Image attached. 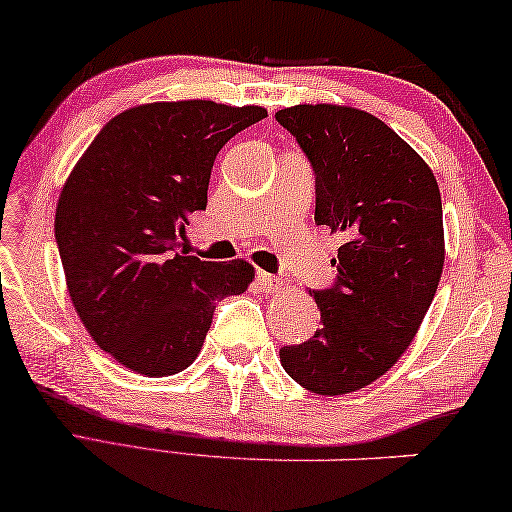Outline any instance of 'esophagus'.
<instances>
[{"mask_svg":"<svg viewBox=\"0 0 512 512\" xmlns=\"http://www.w3.org/2000/svg\"><path fill=\"white\" fill-rule=\"evenodd\" d=\"M256 284L263 294H275V291L282 287V282L277 280L275 275H270V272H263V270L256 272Z\"/></svg>","mask_w":512,"mask_h":512,"instance_id":"esophagus-1","label":"esophagus"}]
</instances>
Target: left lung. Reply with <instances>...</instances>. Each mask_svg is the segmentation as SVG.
<instances>
[{"label":"left lung","instance_id":"obj_1","mask_svg":"<svg viewBox=\"0 0 512 512\" xmlns=\"http://www.w3.org/2000/svg\"><path fill=\"white\" fill-rule=\"evenodd\" d=\"M315 174V223L341 235L336 280L313 289L322 327L284 345L298 386L345 395L383 376L426 317L444 265L442 199L428 164L369 112L296 105L275 115Z\"/></svg>","mask_w":512,"mask_h":512}]
</instances>
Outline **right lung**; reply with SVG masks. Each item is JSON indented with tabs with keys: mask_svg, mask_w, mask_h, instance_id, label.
Segmentation results:
<instances>
[{
	"mask_svg": "<svg viewBox=\"0 0 512 512\" xmlns=\"http://www.w3.org/2000/svg\"><path fill=\"white\" fill-rule=\"evenodd\" d=\"M258 105H138L86 148L56 207V244L79 320L101 350L145 376H171L202 350L216 303L249 287L247 261L178 251L207 209L216 155L261 122Z\"/></svg>",
	"mask_w": 512,
	"mask_h": 512,
	"instance_id": "obj_1",
	"label": "right lung"
}]
</instances>
